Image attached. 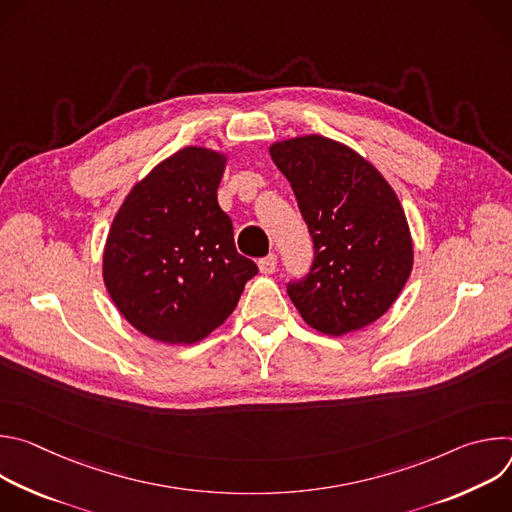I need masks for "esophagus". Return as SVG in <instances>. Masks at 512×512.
I'll return each instance as SVG.
<instances>
[{"label": "esophagus", "instance_id": "34e87169", "mask_svg": "<svg viewBox=\"0 0 512 512\" xmlns=\"http://www.w3.org/2000/svg\"><path fill=\"white\" fill-rule=\"evenodd\" d=\"M275 269H277V255H275V253L267 255V257H263V259H259V271H261V273L271 275V273H275Z\"/></svg>", "mask_w": 512, "mask_h": 512}]
</instances>
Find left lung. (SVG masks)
<instances>
[{
  "label": "left lung",
  "instance_id": "1",
  "mask_svg": "<svg viewBox=\"0 0 512 512\" xmlns=\"http://www.w3.org/2000/svg\"><path fill=\"white\" fill-rule=\"evenodd\" d=\"M314 241L310 273L287 285L308 326L344 336L377 322L413 269L405 210L383 174L348 145L300 135L269 145Z\"/></svg>",
  "mask_w": 512,
  "mask_h": 512
}]
</instances>
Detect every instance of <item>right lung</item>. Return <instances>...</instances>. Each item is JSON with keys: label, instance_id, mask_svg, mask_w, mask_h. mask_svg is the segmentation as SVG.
<instances>
[{"label": "right lung", "instance_id": "1", "mask_svg": "<svg viewBox=\"0 0 512 512\" xmlns=\"http://www.w3.org/2000/svg\"><path fill=\"white\" fill-rule=\"evenodd\" d=\"M229 156L202 145L135 182L115 212L103 281L123 318L164 344L204 340L233 314L259 271L239 255L216 190Z\"/></svg>", "mask_w": 512, "mask_h": 512}]
</instances>
